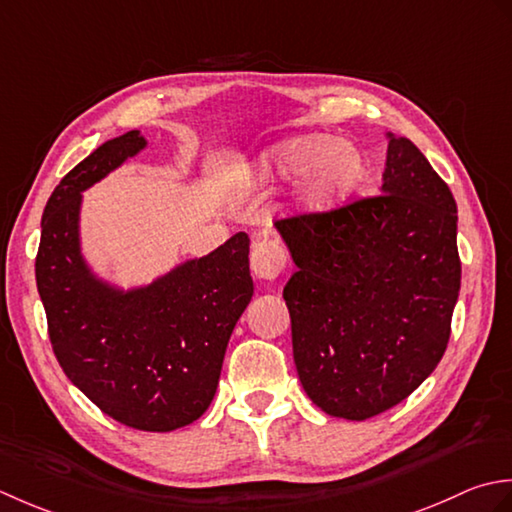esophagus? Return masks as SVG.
I'll list each match as a JSON object with an SVG mask.
<instances>
[{"label": "esophagus", "instance_id": "1", "mask_svg": "<svg viewBox=\"0 0 512 512\" xmlns=\"http://www.w3.org/2000/svg\"><path fill=\"white\" fill-rule=\"evenodd\" d=\"M287 265V254L285 247L280 245L274 238H267V241H260L252 249V271L263 280H274Z\"/></svg>", "mask_w": 512, "mask_h": 512}]
</instances>
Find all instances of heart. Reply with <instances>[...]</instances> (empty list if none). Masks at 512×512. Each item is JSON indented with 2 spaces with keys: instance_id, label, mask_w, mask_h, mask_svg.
Returning a JSON list of instances; mask_svg holds the SVG:
<instances>
[{
  "instance_id": "1",
  "label": "heart",
  "mask_w": 512,
  "mask_h": 512,
  "mask_svg": "<svg viewBox=\"0 0 512 512\" xmlns=\"http://www.w3.org/2000/svg\"><path fill=\"white\" fill-rule=\"evenodd\" d=\"M364 170L360 152L349 141L322 134H302L276 145L254 168V181L300 176V201L309 210H322L358 185Z\"/></svg>"
}]
</instances>
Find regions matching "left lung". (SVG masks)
Wrapping results in <instances>:
<instances>
[{
  "label": "left lung",
  "instance_id": "1",
  "mask_svg": "<svg viewBox=\"0 0 512 512\" xmlns=\"http://www.w3.org/2000/svg\"><path fill=\"white\" fill-rule=\"evenodd\" d=\"M296 271L283 289L302 389L369 420L442 360L460 294L457 205L426 156L389 134L380 194L276 221Z\"/></svg>",
  "mask_w": 512,
  "mask_h": 512
}]
</instances>
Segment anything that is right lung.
I'll return each mask as SVG.
<instances>
[{
	"mask_svg": "<svg viewBox=\"0 0 512 512\" xmlns=\"http://www.w3.org/2000/svg\"><path fill=\"white\" fill-rule=\"evenodd\" d=\"M145 148L139 130L75 165L41 216L35 276L52 351L70 382L130 429L165 433L198 420L221 378L229 336L249 305V238L119 291L92 274L79 249L81 192Z\"/></svg>",
	"mask_w": 512,
	"mask_h": 512,
	"instance_id": "1",
	"label": "right lung"
}]
</instances>
